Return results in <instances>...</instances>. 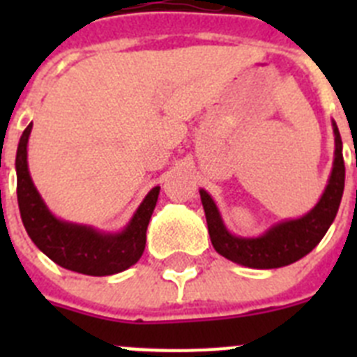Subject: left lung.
Returning <instances> with one entry per match:
<instances>
[{
    "label": "left lung",
    "mask_w": 357,
    "mask_h": 357,
    "mask_svg": "<svg viewBox=\"0 0 357 357\" xmlns=\"http://www.w3.org/2000/svg\"><path fill=\"white\" fill-rule=\"evenodd\" d=\"M331 125L334 134V160L329 181L313 209L302 214L301 218H289L273 223L259 236L232 234L223 222L216 202L206 189H200L211 243L218 254L241 266L272 270L302 259L317 247L333 225L345 188L342 135L334 119Z\"/></svg>",
    "instance_id": "1"
}]
</instances>
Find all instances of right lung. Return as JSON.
<instances>
[{
    "instance_id": "right-lung-1",
    "label": "right lung",
    "mask_w": 357,
    "mask_h": 357,
    "mask_svg": "<svg viewBox=\"0 0 357 357\" xmlns=\"http://www.w3.org/2000/svg\"><path fill=\"white\" fill-rule=\"evenodd\" d=\"M31 127L33 123L24 128L15 153L19 213L30 239L53 263L71 272L93 277L125 272L143 255L146 229L155 209L160 185L148 191L127 225L118 232H105L93 225L56 218L37 191L28 169V139Z\"/></svg>"
}]
</instances>
